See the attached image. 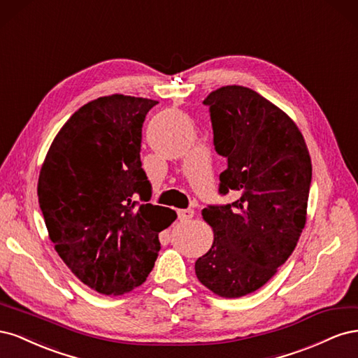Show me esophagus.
Returning a JSON list of instances; mask_svg holds the SVG:
<instances>
[{
    "label": "esophagus",
    "instance_id": "1",
    "mask_svg": "<svg viewBox=\"0 0 358 358\" xmlns=\"http://www.w3.org/2000/svg\"><path fill=\"white\" fill-rule=\"evenodd\" d=\"M178 216L180 221H189L194 216V210L192 209H182L178 212Z\"/></svg>",
    "mask_w": 358,
    "mask_h": 358
}]
</instances>
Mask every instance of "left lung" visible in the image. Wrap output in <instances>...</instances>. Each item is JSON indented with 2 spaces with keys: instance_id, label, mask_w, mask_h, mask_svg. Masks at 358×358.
<instances>
[{
  "instance_id": "1",
  "label": "left lung",
  "mask_w": 358,
  "mask_h": 358,
  "mask_svg": "<svg viewBox=\"0 0 358 358\" xmlns=\"http://www.w3.org/2000/svg\"><path fill=\"white\" fill-rule=\"evenodd\" d=\"M203 103L216 152L229 162L220 194L241 197L201 210L213 243L196 262V275L216 296L236 299L267 284L294 251L306 224L312 162L294 121L258 92L229 85Z\"/></svg>"
}]
</instances>
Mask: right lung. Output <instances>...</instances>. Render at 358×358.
Instances as JSON below:
<instances>
[{
	"label": "right lung",
	"instance_id": "1",
	"mask_svg": "<svg viewBox=\"0 0 358 358\" xmlns=\"http://www.w3.org/2000/svg\"><path fill=\"white\" fill-rule=\"evenodd\" d=\"M155 104L122 94L86 103L62 125L40 170L37 196L49 239L76 278L100 294L142 285L158 257L159 231L178 218L148 203L140 143ZM134 193L145 203L137 205Z\"/></svg>",
	"mask_w": 358,
	"mask_h": 358
}]
</instances>
